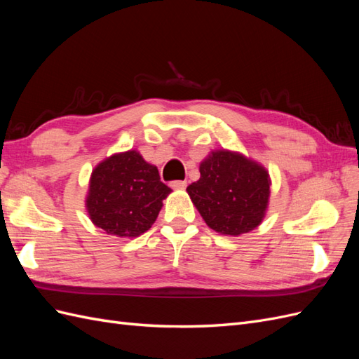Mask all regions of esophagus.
Here are the masks:
<instances>
[{"instance_id":"obj_1","label":"esophagus","mask_w":359,"mask_h":359,"mask_svg":"<svg viewBox=\"0 0 359 359\" xmlns=\"http://www.w3.org/2000/svg\"><path fill=\"white\" fill-rule=\"evenodd\" d=\"M170 187L175 189V190H184L187 187V181H172Z\"/></svg>"}]
</instances>
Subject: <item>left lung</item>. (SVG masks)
Instances as JSON below:
<instances>
[{
	"label": "left lung",
	"mask_w": 359,
	"mask_h": 359,
	"mask_svg": "<svg viewBox=\"0 0 359 359\" xmlns=\"http://www.w3.org/2000/svg\"><path fill=\"white\" fill-rule=\"evenodd\" d=\"M199 172L201 178L190 184L187 193L210 229L240 236L264 222L271 177L262 163L222 148L201 161Z\"/></svg>",
	"instance_id": "obj_1"
}]
</instances>
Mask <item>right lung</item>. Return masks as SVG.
<instances>
[{"label":"right lung","instance_id":"1","mask_svg":"<svg viewBox=\"0 0 359 359\" xmlns=\"http://www.w3.org/2000/svg\"><path fill=\"white\" fill-rule=\"evenodd\" d=\"M170 189L157 166L137 149L114 153L91 172L85 210L95 227L118 238H136L157 220Z\"/></svg>","mask_w":359,"mask_h":359}]
</instances>
